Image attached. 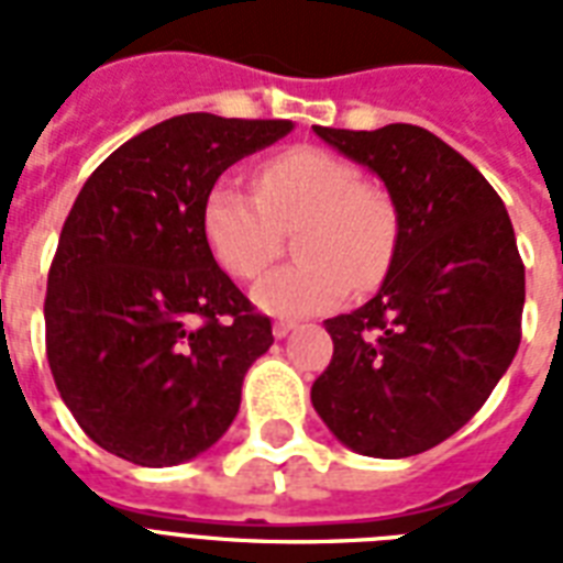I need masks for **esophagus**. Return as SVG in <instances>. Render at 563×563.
I'll use <instances>...</instances> for the list:
<instances>
[{
	"instance_id": "esophagus-1",
	"label": "esophagus",
	"mask_w": 563,
	"mask_h": 563,
	"mask_svg": "<svg viewBox=\"0 0 563 563\" xmlns=\"http://www.w3.org/2000/svg\"><path fill=\"white\" fill-rule=\"evenodd\" d=\"M295 327H298L295 321H274V327H272L274 339H286V335H289Z\"/></svg>"
}]
</instances>
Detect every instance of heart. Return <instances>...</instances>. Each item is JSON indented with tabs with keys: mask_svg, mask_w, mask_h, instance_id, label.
Wrapping results in <instances>:
<instances>
[{
	"mask_svg": "<svg viewBox=\"0 0 563 563\" xmlns=\"http://www.w3.org/2000/svg\"><path fill=\"white\" fill-rule=\"evenodd\" d=\"M298 263L256 283V307L280 318L330 312L351 289H371L391 263L397 216L383 189L362 180L347 157L316 145L274 154L256 175V192L216 180L201 203V233L212 260L236 280H254L294 230Z\"/></svg>",
	"mask_w": 563,
	"mask_h": 563,
	"instance_id": "heart-1",
	"label": "heart"
}]
</instances>
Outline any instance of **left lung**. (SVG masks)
I'll use <instances>...</instances> for the list:
<instances>
[{
  "label": "left lung",
  "mask_w": 563,
  "mask_h": 563,
  "mask_svg": "<svg viewBox=\"0 0 563 563\" xmlns=\"http://www.w3.org/2000/svg\"><path fill=\"white\" fill-rule=\"evenodd\" d=\"M316 134L385 180L397 242L383 289L324 321L333 360L312 406L342 444L406 459L459 432L520 347L526 272L503 198L418 125Z\"/></svg>",
  "instance_id": "8db88e82"
}]
</instances>
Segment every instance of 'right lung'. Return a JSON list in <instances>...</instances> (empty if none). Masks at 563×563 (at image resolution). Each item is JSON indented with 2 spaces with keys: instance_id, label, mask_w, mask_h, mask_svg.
Returning a JSON list of instances; mask_svg holds the SVG:
<instances>
[{
  "instance_id": "add662e5",
  "label": "right lung",
  "mask_w": 563,
  "mask_h": 563,
  "mask_svg": "<svg viewBox=\"0 0 563 563\" xmlns=\"http://www.w3.org/2000/svg\"><path fill=\"white\" fill-rule=\"evenodd\" d=\"M289 131V119H166L119 145L75 198L48 265L46 356L101 450L169 467L236 418L272 318L216 265L201 203L230 163Z\"/></svg>"
}]
</instances>
